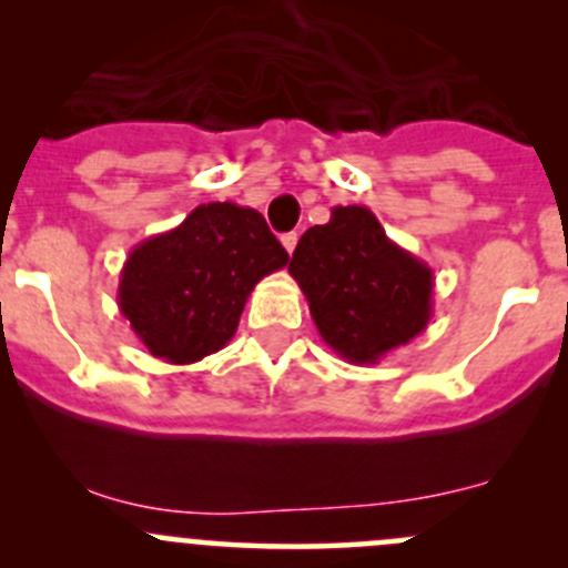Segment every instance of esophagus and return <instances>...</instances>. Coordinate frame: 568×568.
Masks as SVG:
<instances>
[{
    "instance_id": "1",
    "label": "esophagus",
    "mask_w": 568,
    "mask_h": 568,
    "mask_svg": "<svg viewBox=\"0 0 568 568\" xmlns=\"http://www.w3.org/2000/svg\"><path fill=\"white\" fill-rule=\"evenodd\" d=\"M296 242H300V236H296V233H285V236H283V247H285V252H288V255H294Z\"/></svg>"
}]
</instances>
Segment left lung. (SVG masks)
<instances>
[{
    "mask_svg": "<svg viewBox=\"0 0 568 568\" xmlns=\"http://www.w3.org/2000/svg\"><path fill=\"white\" fill-rule=\"evenodd\" d=\"M288 272L318 335L346 363L376 365L432 321V266L398 247L365 205H335L326 225L305 231Z\"/></svg>",
    "mask_w": 568,
    "mask_h": 568,
    "instance_id": "1",
    "label": "left lung"
}]
</instances>
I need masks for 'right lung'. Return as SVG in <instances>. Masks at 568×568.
Segmentation results:
<instances>
[{"mask_svg":"<svg viewBox=\"0 0 568 568\" xmlns=\"http://www.w3.org/2000/svg\"><path fill=\"white\" fill-rule=\"evenodd\" d=\"M285 263L288 252L255 209L203 203L129 252L118 307L153 357L197 363L227 346L252 288Z\"/></svg>","mask_w":568,"mask_h":568,"instance_id":"add662e5","label":"right lung"}]
</instances>
